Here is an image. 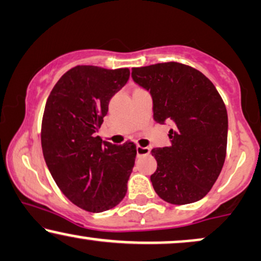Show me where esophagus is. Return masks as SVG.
Returning <instances> with one entry per match:
<instances>
[{
  "label": "esophagus",
  "instance_id": "1",
  "mask_svg": "<svg viewBox=\"0 0 261 261\" xmlns=\"http://www.w3.org/2000/svg\"><path fill=\"white\" fill-rule=\"evenodd\" d=\"M137 150V156H142V155H148L150 152V149L145 148V147H141V145H137L136 147Z\"/></svg>",
  "mask_w": 261,
  "mask_h": 261
}]
</instances>
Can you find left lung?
<instances>
[{"label": "left lung", "instance_id": "8db88e82", "mask_svg": "<svg viewBox=\"0 0 261 261\" xmlns=\"http://www.w3.org/2000/svg\"><path fill=\"white\" fill-rule=\"evenodd\" d=\"M134 81L150 92L156 123L172 124V145L154 148L150 176L167 203L184 205L205 197L227 154V109L214 83L190 65L167 62L133 68Z\"/></svg>", "mask_w": 261, "mask_h": 261}]
</instances>
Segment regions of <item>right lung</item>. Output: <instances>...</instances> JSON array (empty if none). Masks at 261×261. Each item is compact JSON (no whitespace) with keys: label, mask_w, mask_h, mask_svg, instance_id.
I'll list each match as a JSON object with an SVG mask.
<instances>
[{"label":"right lung","mask_w":261,"mask_h":261,"mask_svg":"<svg viewBox=\"0 0 261 261\" xmlns=\"http://www.w3.org/2000/svg\"><path fill=\"white\" fill-rule=\"evenodd\" d=\"M128 76L127 68L76 65L58 80L45 105L40 137L48 171L64 196L89 213L112 209L126 194L136 144L116 145L94 134Z\"/></svg>","instance_id":"1"}]
</instances>
